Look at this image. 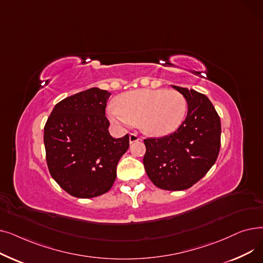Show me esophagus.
Wrapping results in <instances>:
<instances>
[{
	"label": "esophagus",
	"mask_w": 263,
	"mask_h": 263,
	"mask_svg": "<svg viewBox=\"0 0 263 263\" xmlns=\"http://www.w3.org/2000/svg\"><path fill=\"white\" fill-rule=\"evenodd\" d=\"M140 140H141L140 136L137 135L136 133H130V134H129L130 144H132V143H134V142H137V141H140Z\"/></svg>",
	"instance_id": "esophagus-1"
}]
</instances>
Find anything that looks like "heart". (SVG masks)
I'll return each instance as SVG.
<instances>
[{
	"label": "heart",
	"instance_id": "1",
	"mask_svg": "<svg viewBox=\"0 0 263 263\" xmlns=\"http://www.w3.org/2000/svg\"><path fill=\"white\" fill-rule=\"evenodd\" d=\"M187 109L185 97L177 90L137 89L120 95L106 108L108 119L120 126L139 124L143 132L163 136L177 130Z\"/></svg>",
	"mask_w": 263,
	"mask_h": 263
}]
</instances>
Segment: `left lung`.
<instances>
[{"instance_id":"1","label":"left lung","mask_w":263,"mask_h":263,"mask_svg":"<svg viewBox=\"0 0 263 263\" xmlns=\"http://www.w3.org/2000/svg\"><path fill=\"white\" fill-rule=\"evenodd\" d=\"M187 102L184 121L175 132L144 140L143 162L153 183L167 191L191 187L209 172L220 147V120L208 97L172 85Z\"/></svg>"}]
</instances>
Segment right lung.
Returning <instances> with one entry per match:
<instances>
[{"label": "right lung", "instance_id": "right-lung-1", "mask_svg": "<svg viewBox=\"0 0 263 263\" xmlns=\"http://www.w3.org/2000/svg\"><path fill=\"white\" fill-rule=\"evenodd\" d=\"M110 92L97 87L60 101L44 133L49 172L68 194L100 196L112 187L117 164L129 148V135L114 139L108 132L105 106Z\"/></svg>", "mask_w": 263, "mask_h": 263}]
</instances>
